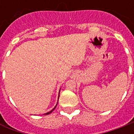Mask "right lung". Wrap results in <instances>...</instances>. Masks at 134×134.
Masks as SVG:
<instances>
[{"mask_svg": "<svg viewBox=\"0 0 134 134\" xmlns=\"http://www.w3.org/2000/svg\"><path fill=\"white\" fill-rule=\"evenodd\" d=\"M59 93H60V92H59ZM57 104H56V106H57ZM56 106H55V107H54V108H53V109H52V110H51V111H49V112H48V113H45V114H44V115H48V114H50V113H52V111H53V110H54V109H55V107H56Z\"/></svg>", "mask_w": 134, "mask_h": 134, "instance_id": "obj_1", "label": "right lung"}]
</instances>
